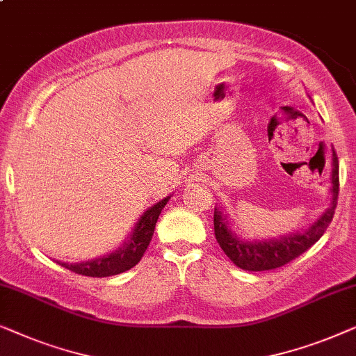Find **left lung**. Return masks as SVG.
<instances>
[{"label": "left lung", "mask_w": 356, "mask_h": 356, "mask_svg": "<svg viewBox=\"0 0 356 356\" xmlns=\"http://www.w3.org/2000/svg\"><path fill=\"white\" fill-rule=\"evenodd\" d=\"M330 207L309 224L307 229L295 230L279 237L263 240H245L232 230L227 214L222 208H214V235L219 247L224 250L230 261L243 271H269L284 266L300 257L316 243L332 221L339 197V161L332 149V172H330Z\"/></svg>", "instance_id": "8db88e82"}]
</instances>
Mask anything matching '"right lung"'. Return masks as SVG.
<instances>
[{
    "label": "right lung",
    "mask_w": 356,
    "mask_h": 356,
    "mask_svg": "<svg viewBox=\"0 0 356 356\" xmlns=\"http://www.w3.org/2000/svg\"><path fill=\"white\" fill-rule=\"evenodd\" d=\"M169 198L171 197L159 200L158 203L149 207L147 211L140 216L127 240L116 250V252L82 263H56L61 264L63 268L69 269V271L82 274V276L88 277H109L129 271L130 268H134L135 264L142 259L145 250L148 248L149 242H152L154 226H156L159 214H161L163 208L166 207Z\"/></svg>",
    "instance_id": "add662e5"
}]
</instances>
